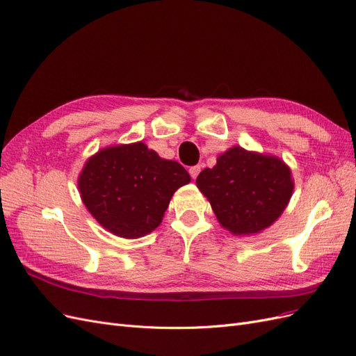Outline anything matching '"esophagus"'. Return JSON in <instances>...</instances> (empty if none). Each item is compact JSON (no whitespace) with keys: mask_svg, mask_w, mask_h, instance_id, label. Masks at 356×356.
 I'll return each mask as SVG.
<instances>
[{"mask_svg":"<svg viewBox=\"0 0 356 356\" xmlns=\"http://www.w3.org/2000/svg\"><path fill=\"white\" fill-rule=\"evenodd\" d=\"M200 173H201V165H193L189 168V175L192 176V179H197Z\"/></svg>","mask_w":356,"mask_h":356,"instance_id":"obj_1","label":"esophagus"}]
</instances>
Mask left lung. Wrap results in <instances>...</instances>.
<instances>
[{"instance_id":"8db88e82","label":"left lung","mask_w":356,"mask_h":356,"mask_svg":"<svg viewBox=\"0 0 356 356\" xmlns=\"http://www.w3.org/2000/svg\"><path fill=\"white\" fill-rule=\"evenodd\" d=\"M197 186L223 227L236 235L257 234L278 219L293 192L290 168L281 159L235 146L202 170Z\"/></svg>"}]
</instances>
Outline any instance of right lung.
Masks as SVG:
<instances>
[{"mask_svg":"<svg viewBox=\"0 0 356 356\" xmlns=\"http://www.w3.org/2000/svg\"><path fill=\"white\" fill-rule=\"evenodd\" d=\"M189 180L183 165L159 158L140 142L103 149L88 159L78 188L103 227L137 238L161 223L173 193Z\"/></svg>","mask_w":356,"mask_h":356,"instance_id":"add662e5","label":"right lung"}]
</instances>
